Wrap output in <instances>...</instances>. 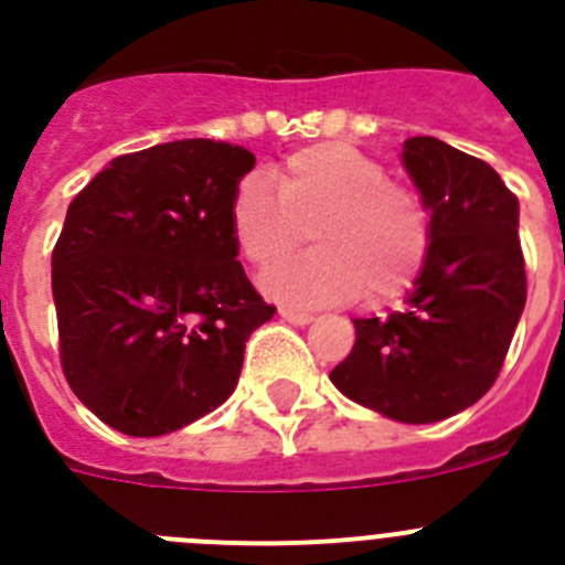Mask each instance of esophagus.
<instances>
[{"mask_svg":"<svg viewBox=\"0 0 565 565\" xmlns=\"http://www.w3.org/2000/svg\"><path fill=\"white\" fill-rule=\"evenodd\" d=\"M279 317L286 319V322H291V326H308L311 322V313L306 311H294V308H279Z\"/></svg>","mask_w":565,"mask_h":565,"instance_id":"obj_1","label":"esophagus"}]
</instances>
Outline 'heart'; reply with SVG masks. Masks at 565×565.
<instances>
[{
  "label": "heart",
  "instance_id": "1",
  "mask_svg": "<svg viewBox=\"0 0 565 565\" xmlns=\"http://www.w3.org/2000/svg\"><path fill=\"white\" fill-rule=\"evenodd\" d=\"M232 234L254 266H271L302 243L313 252L263 274L259 288L294 308L362 297L384 302L411 286L430 248L422 194L387 181V169L351 143L297 149L277 172L246 174L232 194Z\"/></svg>",
  "mask_w": 565,
  "mask_h": 565
}]
</instances>
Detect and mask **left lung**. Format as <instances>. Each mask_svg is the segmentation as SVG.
<instances>
[{
  "label": "left lung",
  "instance_id": "1",
  "mask_svg": "<svg viewBox=\"0 0 565 565\" xmlns=\"http://www.w3.org/2000/svg\"><path fill=\"white\" fill-rule=\"evenodd\" d=\"M402 163L430 212V248L402 311L353 319L356 342L331 382L393 422L467 411L501 373L526 306L518 198L489 163L418 135Z\"/></svg>",
  "mask_w": 565,
  "mask_h": 565
}]
</instances>
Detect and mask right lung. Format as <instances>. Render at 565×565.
I'll list each match as a JSON object with an SVG mask.
<instances>
[{
    "mask_svg": "<svg viewBox=\"0 0 565 565\" xmlns=\"http://www.w3.org/2000/svg\"><path fill=\"white\" fill-rule=\"evenodd\" d=\"M254 154L209 138L121 154L73 198L53 248L67 384L113 430L152 438L221 407L277 308L237 263L232 194Z\"/></svg>",
    "mask_w": 565,
    "mask_h": 565,
    "instance_id": "add662e5",
    "label": "right lung"
}]
</instances>
